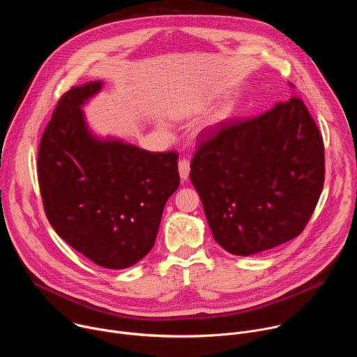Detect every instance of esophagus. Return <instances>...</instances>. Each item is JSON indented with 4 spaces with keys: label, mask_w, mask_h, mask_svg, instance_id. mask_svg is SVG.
Here are the masks:
<instances>
[{
    "label": "esophagus",
    "mask_w": 357,
    "mask_h": 357,
    "mask_svg": "<svg viewBox=\"0 0 357 357\" xmlns=\"http://www.w3.org/2000/svg\"><path fill=\"white\" fill-rule=\"evenodd\" d=\"M178 169H179V176L182 181H186L190 172V164L188 160H181L178 164Z\"/></svg>",
    "instance_id": "obj_1"
}]
</instances>
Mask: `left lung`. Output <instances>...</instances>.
<instances>
[{
    "instance_id": "left-lung-1",
    "label": "left lung",
    "mask_w": 357,
    "mask_h": 357,
    "mask_svg": "<svg viewBox=\"0 0 357 357\" xmlns=\"http://www.w3.org/2000/svg\"><path fill=\"white\" fill-rule=\"evenodd\" d=\"M189 176L215 240L251 256L292 240L311 219L325 179L322 135L303 101L291 97L202 131Z\"/></svg>"
}]
</instances>
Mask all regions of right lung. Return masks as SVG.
Instances as JSON below:
<instances>
[{"label":"right lung","instance_id":"add662e5","mask_svg":"<svg viewBox=\"0 0 357 357\" xmlns=\"http://www.w3.org/2000/svg\"><path fill=\"white\" fill-rule=\"evenodd\" d=\"M103 82L65 93L39 144L38 179L55 231L100 267L121 270L155 243L167 200L179 186L178 154L94 135L82 107Z\"/></svg>","mask_w":357,"mask_h":357}]
</instances>
